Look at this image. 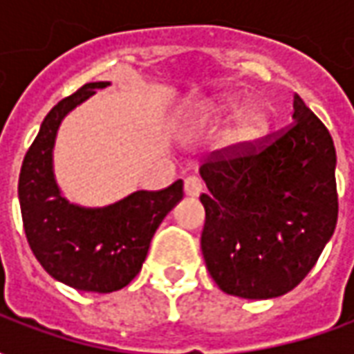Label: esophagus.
<instances>
[{
    "label": "esophagus",
    "instance_id": "34e87169",
    "mask_svg": "<svg viewBox=\"0 0 354 354\" xmlns=\"http://www.w3.org/2000/svg\"><path fill=\"white\" fill-rule=\"evenodd\" d=\"M184 192L187 197H199L203 192V182L197 176H189L184 182Z\"/></svg>",
    "mask_w": 354,
    "mask_h": 354
}]
</instances>
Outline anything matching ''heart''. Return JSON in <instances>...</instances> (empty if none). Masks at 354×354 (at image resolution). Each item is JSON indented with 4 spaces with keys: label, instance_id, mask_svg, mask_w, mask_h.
I'll return each instance as SVG.
<instances>
[{
    "label": "heart",
    "instance_id": "1",
    "mask_svg": "<svg viewBox=\"0 0 354 354\" xmlns=\"http://www.w3.org/2000/svg\"><path fill=\"white\" fill-rule=\"evenodd\" d=\"M243 108V102L233 96H222L210 104L208 115L210 117H230L239 113V109ZM269 127V117L261 108H250L241 113L235 129L231 132V138L237 144H250L254 140L263 136Z\"/></svg>",
    "mask_w": 354,
    "mask_h": 354
}]
</instances>
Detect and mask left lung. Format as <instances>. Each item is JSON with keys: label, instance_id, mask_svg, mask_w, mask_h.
Here are the masks:
<instances>
[{"label": "left lung", "instance_id": "8db88e82", "mask_svg": "<svg viewBox=\"0 0 354 354\" xmlns=\"http://www.w3.org/2000/svg\"><path fill=\"white\" fill-rule=\"evenodd\" d=\"M292 117L263 138L216 149L201 167V250L230 296L267 299L296 288L335 230L332 136L297 94Z\"/></svg>", "mask_w": 354, "mask_h": 354}]
</instances>
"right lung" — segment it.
Segmentation results:
<instances>
[{
    "mask_svg": "<svg viewBox=\"0 0 354 354\" xmlns=\"http://www.w3.org/2000/svg\"><path fill=\"white\" fill-rule=\"evenodd\" d=\"M106 81L87 83L43 119L24 155L19 199L28 245L57 281L83 292L108 294L140 273L162 218L184 197V182L159 192H136L106 208H81L60 195L53 176V146L60 121Z\"/></svg>",
    "mask_w": 354,
    "mask_h": 354,
    "instance_id": "right-lung-1",
    "label": "right lung"
}]
</instances>
